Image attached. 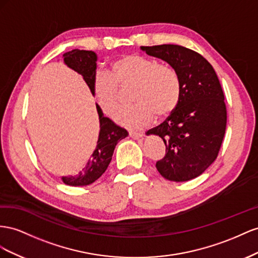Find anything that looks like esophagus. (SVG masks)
Returning a JSON list of instances; mask_svg holds the SVG:
<instances>
[{"label":"esophagus","instance_id":"34e87169","mask_svg":"<svg viewBox=\"0 0 258 258\" xmlns=\"http://www.w3.org/2000/svg\"><path fill=\"white\" fill-rule=\"evenodd\" d=\"M130 136L134 139H139L144 136L143 133H137V132H130Z\"/></svg>","mask_w":258,"mask_h":258}]
</instances>
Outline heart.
I'll use <instances>...</instances> for the list:
<instances>
[{"label":"heart","mask_w":258,"mask_h":258,"mask_svg":"<svg viewBox=\"0 0 258 258\" xmlns=\"http://www.w3.org/2000/svg\"><path fill=\"white\" fill-rule=\"evenodd\" d=\"M134 84L132 100L135 104L120 108L114 121L127 128L149 125L154 114L164 117L177 108L181 98V82L172 66L138 54H128L111 63L110 73L98 72L94 78L93 93L98 106L111 114L120 101V85Z\"/></svg>","instance_id":"1"}]
</instances>
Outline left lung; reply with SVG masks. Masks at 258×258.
<instances>
[{
	"label": "left lung",
	"instance_id": "left-lung-1",
	"mask_svg": "<svg viewBox=\"0 0 258 258\" xmlns=\"http://www.w3.org/2000/svg\"><path fill=\"white\" fill-rule=\"evenodd\" d=\"M141 48L172 66L181 82L177 108L146 133L161 137L166 147L157 170L171 181L194 179L216 160L226 131L225 97L216 72L203 56L187 47L162 44Z\"/></svg>",
	"mask_w": 258,
	"mask_h": 258
}]
</instances>
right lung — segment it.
<instances>
[{"label": "right lung", "instance_id": "obj_1", "mask_svg": "<svg viewBox=\"0 0 258 258\" xmlns=\"http://www.w3.org/2000/svg\"><path fill=\"white\" fill-rule=\"evenodd\" d=\"M63 62L69 68L78 72L83 77L87 86L93 93V82L96 76L97 55L92 50L72 49L62 55ZM96 109L99 116V136L96 149L94 150L91 159L78 175L63 176L61 177L66 185L69 186H87L97 180L107 170L112 159L117 142L125 138L128 133L126 130L117 126L109 117L102 113L100 107L96 104Z\"/></svg>", "mask_w": 258, "mask_h": 258}]
</instances>
